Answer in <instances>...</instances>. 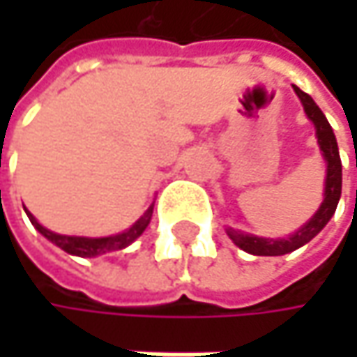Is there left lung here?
<instances>
[{
  "mask_svg": "<svg viewBox=\"0 0 357 357\" xmlns=\"http://www.w3.org/2000/svg\"><path fill=\"white\" fill-rule=\"evenodd\" d=\"M294 91L296 95L300 97L302 105H304L306 115H308V119L316 127L318 144H320V151H322L324 158L328 162L324 200L322 204H320V208L316 211V214L310 218L308 222L302 228H298L294 234L288 236V238H260V236H252V234H244V232L234 230V228H227L228 236L232 238V242L238 248H242L244 252L254 254V256H282V254L294 252L296 248L304 246L306 242H310L330 222V218L336 213L337 200H340V195H342V160H340V153H337L334 130L330 127L328 119L324 117L320 107L314 103V99L310 97L308 93L298 89L296 85Z\"/></svg>",
  "mask_w": 357,
  "mask_h": 357,
  "instance_id": "1",
  "label": "left lung"
}]
</instances>
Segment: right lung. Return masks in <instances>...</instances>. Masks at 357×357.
<instances>
[{
  "instance_id": "obj_1",
  "label": "right lung",
  "mask_w": 357,
  "mask_h": 357,
  "mask_svg": "<svg viewBox=\"0 0 357 357\" xmlns=\"http://www.w3.org/2000/svg\"><path fill=\"white\" fill-rule=\"evenodd\" d=\"M153 206H155V204H151V206L146 208V213H144L129 230H125V232H121V234H115V236H105V238H85V236H65V234H57V232H51V230H47L45 227H41L29 211H25V213L29 216L31 225H33L45 238L51 240L55 246H59L61 250L73 254V256L93 258V256H99V254L113 252V250H123V248L129 246L130 242H135V240L139 238L144 232V228L149 227V222H151Z\"/></svg>"
}]
</instances>
